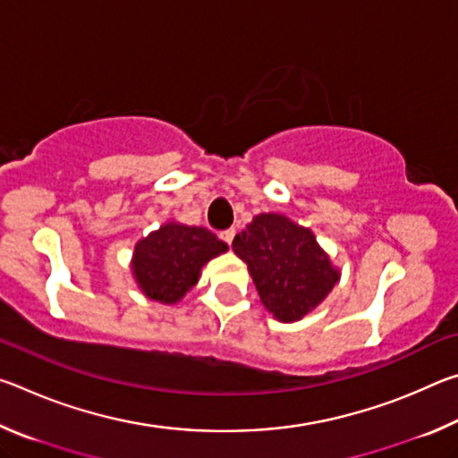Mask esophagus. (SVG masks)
<instances>
[{
    "mask_svg": "<svg viewBox=\"0 0 458 458\" xmlns=\"http://www.w3.org/2000/svg\"><path fill=\"white\" fill-rule=\"evenodd\" d=\"M234 236H236V230H234V228H228V230L220 232V238H222L226 244H232V240H234Z\"/></svg>",
    "mask_w": 458,
    "mask_h": 458,
    "instance_id": "obj_1",
    "label": "esophagus"
}]
</instances>
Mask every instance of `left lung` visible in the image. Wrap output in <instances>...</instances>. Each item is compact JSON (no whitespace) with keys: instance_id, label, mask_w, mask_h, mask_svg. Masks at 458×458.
<instances>
[{"instance_id":"1","label":"left lung","mask_w":458,"mask_h":458,"mask_svg":"<svg viewBox=\"0 0 458 458\" xmlns=\"http://www.w3.org/2000/svg\"><path fill=\"white\" fill-rule=\"evenodd\" d=\"M232 250L246 262L262 305L284 323L313 311L339 281L313 232L281 214L257 216Z\"/></svg>"}]
</instances>
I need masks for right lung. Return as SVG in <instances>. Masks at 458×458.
<instances>
[{"label": "right lung", "mask_w": 458, "mask_h": 458, "mask_svg": "<svg viewBox=\"0 0 458 458\" xmlns=\"http://www.w3.org/2000/svg\"><path fill=\"white\" fill-rule=\"evenodd\" d=\"M226 250L210 230L172 222L137 242L133 275L147 297L172 305L198 283L201 267Z\"/></svg>", "instance_id": "right-lung-1"}]
</instances>
